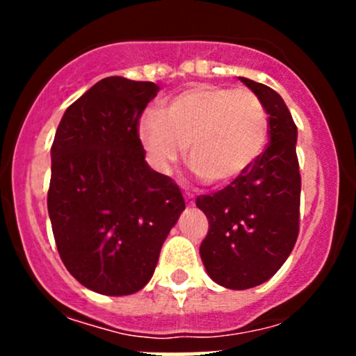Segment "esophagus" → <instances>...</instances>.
Segmentation results:
<instances>
[{"label": "esophagus", "mask_w": 356, "mask_h": 356, "mask_svg": "<svg viewBox=\"0 0 356 356\" xmlns=\"http://www.w3.org/2000/svg\"><path fill=\"white\" fill-rule=\"evenodd\" d=\"M186 202H187V206H194V195L189 194V192L186 194Z\"/></svg>", "instance_id": "esophagus-1"}]
</instances>
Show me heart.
Returning a JSON list of instances; mask_svg holds the SVG:
<instances>
[{
	"mask_svg": "<svg viewBox=\"0 0 356 356\" xmlns=\"http://www.w3.org/2000/svg\"><path fill=\"white\" fill-rule=\"evenodd\" d=\"M268 132V112L254 93L211 83L182 90L138 127L155 169L169 172L187 145V161L209 186H226L251 169Z\"/></svg>",
	"mask_w": 356,
	"mask_h": 356,
	"instance_id": "b5f03b06",
	"label": "heart"
}]
</instances>
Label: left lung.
I'll return each instance as SVG.
<instances>
[{
	"instance_id": "obj_1",
	"label": "left lung",
	"mask_w": 356,
	"mask_h": 356,
	"mask_svg": "<svg viewBox=\"0 0 356 356\" xmlns=\"http://www.w3.org/2000/svg\"><path fill=\"white\" fill-rule=\"evenodd\" d=\"M239 80L263 102L269 144L239 179L195 199L209 220L201 259L212 281L229 289L263 284L284 264L300 231L301 175L298 129L281 95L268 85Z\"/></svg>"
}]
</instances>
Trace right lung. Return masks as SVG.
<instances>
[{
    "label": "right lung",
    "instance_id": "obj_1",
    "mask_svg": "<svg viewBox=\"0 0 356 356\" xmlns=\"http://www.w3.org/2000/svg\"><path fill=\"white\" fill-rule=\"evenodd\" d=\"M152 81L107 76L73 102L51 145L48 214L65 268L92 291L125 296L152 277L186 202L145 162L138 118Z\"/></svg>",
    "mask_w": 356,
    "mask_h": 356
}]
</instances>
